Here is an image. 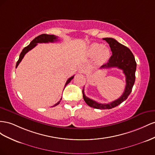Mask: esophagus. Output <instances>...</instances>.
Here are the masks:
<instances>
[{"label":"esophagus","mask_w":155,"mask_h":155,"mask_svg":"<svg viewBox=\"0 0 155 155\" xmlns=\"http://www.w3.org/2000/svg\"><path fill=\"white\" fill-rule=\"evenodd\" d=\"M86 66H84V65H82L81 66H80V68H79V72L84 73L86 72Z\"/></svg>","instance_id":"esophagus-1"}]
</instances>
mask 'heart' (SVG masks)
Here are the masks:
<instances>
[{"label":"heart","mask_w":155,"mask_h":155,"mask_svg":"<svg viewBox=\"0 0 155 155\" xmlns=\"http://www.w3.org/2000/svg\"><path fill=\"white\" fill-rule=\"evenodd\" d=\"M89 52L91 56H97V60L100 63L105 62L110 56L108 48L101 43H92L89 47Z\"/></svg>","instance_id":"b5f03b06"}]
</instances>
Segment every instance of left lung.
Listing matches in <instances>:
<instances>
[{
  "instance_id": "1",
  "label": "left lung",
  "mask_w": 155,
  "mask_h": 155,
  "mask_svg": "<svg viewBox=\"0 0 155 155\" xmlns=\"http://www.w3.org/2000/svg\"><path fill=\"white\" fill-rule=\"evenodd\" d=\"M103 39L107 41L110 45L112 55L108 62L101 66V69H109L117 68L123 71L125 75L126 86L122 95L117 100L108 104H101L87 97L82 90L83 98L86 104L90 107L97 109H111L122 103L129 96L135 82V72L136 62L134 56L129 48L119 43L116 39L111 38H106Z\"/></svg>"
}]
</instances>
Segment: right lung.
Masks as SVG:
<instances>
[{"instance_id": "1", "label": "right lung", "mask_w": 155, "mask_h": 155, "mask_svg": "<svg viewBox=\"0 0 155 155\" xmlns=\"http://www.w3.org/2000/svg\"><path fill=\"white\" fill-rule=\"evenodd\" d=\"M56 41H58V37L54 36V35H48V34H41V35H39V36H38L36 38H35L33 39V40L30 42L29 45L27 47H25L23 49V51H22V52H21L20 56H19V58L18 61H17L16 68H17V66H18V65L21 61L22 59L23 58V57L26 54V53H27L29 51H30L31 49H32L34 47H36L38 45V43H48V42L53 43V42ZM73 78H74V76L68 78V80L67 81V82H66V83H65V87L67 86V84H68L71 82V81ZM61 99H60V101H61ZM60 101H59V102L57 103L56 104H55L54 106H53V107H55V106L58 105L60 103Z\"/></svg>"}]
</instances>
